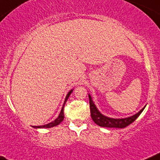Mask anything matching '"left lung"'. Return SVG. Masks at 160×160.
Instances as JSON below:
<instances>
[{"mask_svg": "<svg viewBox=\"0 0 160 160\" xmlns=\"http://www.w3.org/2000/svg\"><path fill=\"white\" fill-rule=\"evenodd\" d=\"M88 97L92 119V120L96 124L100 127H104V128H126L127 126H128L129 124L133 123L137 119L138 116L142 113L143 109L145 108V107L143 108L136 114L133 115L132 116H129V117L115 119V118L108 117V116L102 114L101 112L98 110L94 102L92 101V96H90V94H88Z\"/></svg>", "mask_w": 160, "mask_h": 160, "instance_id": "8db88e82", "label": "left lung"}]
</instances>
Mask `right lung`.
<instances>
[{
	"mask_svg": "<svg viewBox=\"0 0 160 160\" xmlns=\"http://www.w3.org/2000/svg\"><path fill=\"white\" fill-rule=\"evenodd\" d=\"M73 89H72V90H70L68 92L67 96H66L65 97V100H64V105H63L62 107V109H61V111H60V114H59L58 117L57 118V119H55V120H53V121H52L51 123H47V124L45 125H41V126H33V128H52V127H55V126H57L58 124H60L61 122L64 120V104H65L66 101L68 100V97H69V96L71 95V93L72 92Z\"/></svg>",
	"mask_w": 160,
	"mask_h": 160,
	"instance_id": "right-lung-1",
	"label": "right lung"
}]
</instances>
